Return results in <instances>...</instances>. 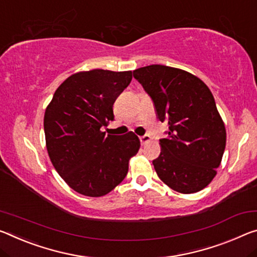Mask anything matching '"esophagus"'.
Returning <instances> with one entry per match:
<instances>
[{
  "label": "esophagus",
  "mask_w": 257,
  "mask_h": 257,
  "mask_svg": "<svg viewBox=\"0 0 257 257\" xmlns=\"http://www.w3.org/2000/svg\"><path fill=\"white\" fill-rule=\"evenodd\" d=\"M140 141H141L142 145H145V144H148L149 142H151V137H150V136H148V135L141 136V137H140Z\"/></svg>",
  "instance_id": "esophagus-1"
}]
</instances>
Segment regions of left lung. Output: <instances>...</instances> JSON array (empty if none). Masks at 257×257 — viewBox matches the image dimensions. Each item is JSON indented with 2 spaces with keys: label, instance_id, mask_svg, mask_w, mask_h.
Segmentation results:
<instances>
[{
  "label": "left lung",
  "instance_id": "left-lung-1",
  "mask_svg": "<svg viewBox=\"0 0 257 257\" xmlns=\"http://www.w3.org/2000/svg\"><path fill=\"white\" fill-rule=\"evenodd\" d=\"M134 77L152 98L158 119L169 127L153 160L159 178L180 193L205 189L216 176L226 144L209 88L191 73L165 65L137 68Z\"/></svg>",
  "mask_w": 257,
  "mask_h": 257
}]
</instances>
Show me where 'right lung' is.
I'll list each match as a JSON object with an SVG mask.
<instances>
[{
    "label": "right lung",
    "instance_id": "1",
    "mask_svg": "<svg viewBox=\"0 0 257 257\" xmlns=\"http://www.w3.org/2000/svg\"><path fill=\"white\" fill-rule=\"evenodd\" d=\"M132 79V71L77 72L57 88L47 106L43 124L49 158L77 193L101 197L111 192L124 180L130 158L141 148L134 133L115 136L100 130L114 120V101Z\"/></svg>",
    "mask_w": 257,
    "mask_h": 257
}]
</instances>
